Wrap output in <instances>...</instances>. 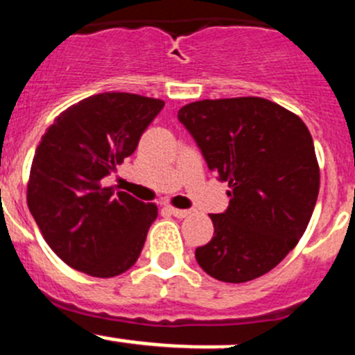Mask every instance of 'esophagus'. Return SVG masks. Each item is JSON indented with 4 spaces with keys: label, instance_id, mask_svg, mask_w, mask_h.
<instances>
[{
    "label": "esophagus",
    "instance_id": "34e87169",
    "mask_svg": "<svg viewBox=\"0 0 355 355\" xmlns=\"http://www.w3.org/2000/svg\"><path fill=\"white\" fill-rule=\"evenodd\" d=\"M168 209H170V213L173 216H177V218H185V216L191 215V211L189 209H180V208H173V206H168Z\"/></svg>",
    "mask_w": 355,
    "mask_h": 355
}]
</instances>
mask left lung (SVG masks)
Returning a JSON list of instances; mask_svg holds the SVG:
<instances>
[{
  "instance_id": "1",
  "label": "left lung",
  "mask_w": 355,
  "mask_h": 355,
  "mask_svg": "<svg viewBox=\"0 0 355 355\" xmlns=\"http://www.w3.org/2000/svg\"><path fill=\"white\" fill-rule=\"evenodd\" d=\"M178 119L230 189L229 208L209 215L215 232L196 260L223 283L263 276L297 246L318 201L319 163L307 125L261 97L191 102Z\"/></svg>"
}]
</instances>
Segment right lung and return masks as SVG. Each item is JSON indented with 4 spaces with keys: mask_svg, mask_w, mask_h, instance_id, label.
I'll use <instances>...</instances> for the list:
<instances>
[{
    "mask_svg": "<svg viewBox=\"0 0 355 355\" xmlns=\"http://www.w3.org/2000/svg\"><path fill=\"white\" fill-rule=\"evenodd\" d=\"M163 107L161 98L105 92L65 109L41 137L27 206L48 246L72 269L114 277L139 258L157 206L104 187L102 178L135 153Z\"/></svg>",
    "mask_w": 355,
    "mask_h": 355,
    "instance_id": "1",
    "label": "right lung"
}]
</instances>
